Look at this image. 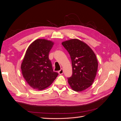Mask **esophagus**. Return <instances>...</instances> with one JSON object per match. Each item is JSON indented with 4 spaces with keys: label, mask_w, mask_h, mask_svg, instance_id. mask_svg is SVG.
<instances>
[{
    "label": "esophagus",
    "mask_w": 121,
    "mask_h": 121,
    "mask_svg": "<svg viewBox=\"0 0 121 121\" xmlns=\"http://www.w3.org/2000/svg\"><path fill=\"white\" fill-rule=\"evenodd\" d=\"M58 73H59V74H60V75L63 74V69H61L60 70L58 71Z\"/></svg>",
    "instance_id": "obj_1"
}]
</instances>
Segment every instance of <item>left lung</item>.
<instances>
[{
	"mask_svg": "<svg viewBox=\"0 0 121 121\" xmlns=\"http://www.w3.org/2000/svg\"><path fill=\"white\" fill-rule=\"evenodd\" d=\"M71 56L73 74L68 78L71 88L77 92L82 91L92 85L95 78L98 62L93 51L87 44L73 39L62 42Z\"/></svg>",
	"mask_w": 121,
	"mask_h": 121,
	"instance_id": "8db88e82",
	"label": "left lung"
}]
</instances>
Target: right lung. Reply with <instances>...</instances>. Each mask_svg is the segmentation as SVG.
<instances>
[{
	"label": "right lung",
	"mask_w": 121,
	"mask_h": 121,
	"mask_svg": "<svg viewBox=\"0 0 121 121\" xmlns=\"http://www.w3.org/2000/svg\"><path fill=\"white\" fill-rule=\"evenodd\" d=\"M52 41L38 39L29 45L21 65L24 78L32 88L41 90L49 86L58 76L53 72L49 53Z\"/></svg>",
	"instance_id": "add662e5"
}]
</instances>
